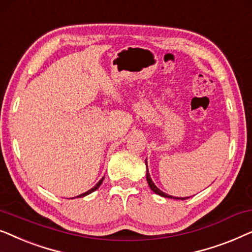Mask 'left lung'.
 I'll return each mask as SVG.
<instances>
[{
    "label": "left lung",
    "mask_w": 252,
    "mask_h": 252,
    "mask_svg": "<svg viewBox=\"0 0 252 252\" xmlns=\"http://www.w3.org/2000/svg\"><path fill=\"white\" fill-rule=\"evenodd\" d=\"M145 163H146V167H147V162H146V161H145ZM146 180H147V183H149V186H150V188H151V190H152L153 192H156L157 194H159V196L166 197V198H175V197L169 196V194L162 192V191H161L160 189H158V188L156 187V184H154V183L152 182V180H151L150 174H149V170H147V173H146ZM187 198H189V197H186V198H175V199H182V200H183V199H187Z\"/></svg>",
    "instance_id": "left-lung-1"
}]
</instances>
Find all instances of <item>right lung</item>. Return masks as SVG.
<instances>
[{
    "label": "right lung",
    "mask_w": 252,
    "mask_h": 252,
    "mask_svg": "<svg viewBox=\"0 0 252 252\" xmlns=\"http://www.w3.org/2000/svg\"><path fill=\"white\" fill-rule=\"evenodd\" d=\"M103 179H105V177H102V179H101V180H100L98 183H96V186H95V187H93L91 190L86 191V192H84V193H82V194H79V196H77V197H79V198H80V197H84V196H86V194H89V193H91V192H93V191H95L96 189H98V188H99L100 186H101V183H102V181H103Z\"/></svg>",
    "instance_id": "1"
}]
</instances>
